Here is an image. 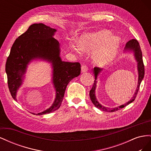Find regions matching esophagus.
Wrapping results in <instances>:
<instances>
[{
    "label": "esophagus",
    "mask_w": 151,
    "mask_h": 151,
    "mask_svg": "<svg viewBox=\"0 0 151 151\" xmlns=\"http://www.w3.org/2000/svg\"><path fill=\"white\" fill-rule=\"evenodd\" d=\"M88 66H87L86 65H82V67H81V71L83 72H87L88 71Z\"/></svg>",
    "instance_id": "34e87169"
}]
</instances>
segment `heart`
I'll list each match as a JSON object with an SVG mask.
<instances>
[{"mask_svg":"<svg viewBox=\"0 0 151 151\" xmlns=\"http://www.w3.org/2000/svg\"><path fill=\"white\" fill-rule=\"evenodd\" d=\"M79 46L84 52L93 51L100 48L94 55V61L99 64H106L112 61L118 51L121 38L118 36H112L108 30H101L83 36L79 41ZM78 50L79 47L76 46Z\"/></svg>","mask_w":151,"mask_h":151,"instance_id":"obj_1","label":"heart"}]
</instances>
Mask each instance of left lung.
<instances>
[{"instance_id":"left-lung-1","label":"left lung","mask_w":151,"mask_h":151,"mask_svg":"<svg viewBox=\"0 0 151 151\" xmlns=\"http://www.w3.org/2000/svg\"><path fill=\"white\" fill-rule=\"evenodd\" d=\"M125 51L133 52L134 53L135 60L137 62V69H138V74H139L137 87V89L135 90V92L133 96V97L130 99V101L129 102H127L125 104H122L121 106H119L116 108H108V107L103 106V105H101L98 101V100L96 99V95H95V91H96V84L98 82L96 81L97 77L98 74H99V72H101L102 69H101V68L99 67H94L93 69V72H94V75L95 76V80L94 81V84L92 87V89H91V91H89V96H90L91 101H92V103H93L94 106L97 108L101 109L102 111H106V112H114L121 108H124L125 106H127L128 104H129L130 103H131L132 102H133L134 101L139 92L140 83L144 77V62L142 60V51L140 50V47L138 41L135 39H132L129 41V42L126 43L125 47Z\"/></svg>"}]
</instances>
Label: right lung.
<instances>
[{
	"label": "right lung",
	"mask_w": 151,
	"mask_h": 151,
	"mask_svg": "<svg viewBox=\"0 0 151 151\" xmlns=\"http://www.w3.org/2000/svg\"><path fill=\"white\" fill-rule=\"evenodd\" d=\"M56 31L55 29L43 23L31 25L15 40L6 64L9 89L13 99L17 100V91L22 83L23 75L29 63L36 58L52 63L55 98L52 106L38 113V115L52 113L60 108L67 84L81 74L79 62L62 60L60 44L53 37Z\"/></svg>",
	"instance_id": "add662e5"
}]
</instances>
